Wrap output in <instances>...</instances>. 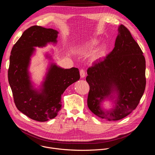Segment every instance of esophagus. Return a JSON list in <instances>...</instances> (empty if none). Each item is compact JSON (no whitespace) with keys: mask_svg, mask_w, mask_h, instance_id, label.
Returning a JSON list of instances; mask_svg holds the SVG:
<instances>
[{"mask_svg":"<svg viewBox=\"0 0 155 155\" xmlns=\"http://www.w3.org/2000/svg\"><path fill=\"white\" fill-rule=\"evenodd\" d=\"M80 77L81 78H84L86 76V73H85V71L84 69H81L80 71Z\"/></svg>","mask_w":155,"mask_h":155,"instance_id":"obj_1","label":"esophagus"}]
</instances>
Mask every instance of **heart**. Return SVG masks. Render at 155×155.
I'll return each instance as SVG.
<instances>
[{"instance_id": "1", "label": "heart", "mask_w": 155, "mask_h": 155, "mask_svg": "<svg viewBox=\"0 0 155 155\" xmlns=\"http://www.w3.org/2000/svg\"><path fill=\"white\" fill-rule=\"evenodd\" d=\"M98 43H99V42H98V41L97 40H96V39L91 40L90 42H88L87 43H86L83 47H82L81 50L86 51V50H87L93 49L94 48H95L98 45ZM100 52L102 53L103 52V50L101 49Z\"/></svg>"}]
</instances>
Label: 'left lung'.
<instances>
[{
	"instance_id": "8db88e82",
	"label": "left lung",
	"mask_w": 155,
	"mask_h": 155,
	"mask_svg": "<svg viewBox=\"0 0 155 155\" xmlns=\"http://www.w3.org/2000/svg\"><path fill=\"white\" fill-rule=\"evenodd\" d=\"M87 74L90 85L87 103L94 115L117 121L136 109L145 89V59L127 28L119 26L114 50L88 68ZM114 92L118 96L116 107L104 110L101 102Z\"/></svg>"
}]
</instances>
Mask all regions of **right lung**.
Wrapping results in <instances>:
<instances>
[{
  "label": "right lung",
  "instance_id": "add662e5",
  "mask_svg": "<svg viewBox=\"0 0 155 155\" xmlns=\"http://www.w3.org/2000/svg\"><path fill=\"white\" fill-rule=\"evenodd\" d=\"M58 34L53 29L31 26L13 45L10 56L8 78L15 105L21 112L40 122L57 116L62 106L61 95L80 79L77 68L64 69L52 64L40 90L33 88L28 67L34 47H45L50 42L56 43Z\"/></svg>",
  "mask_w": 155,
  "mask_h": 155
}]
</instances>
